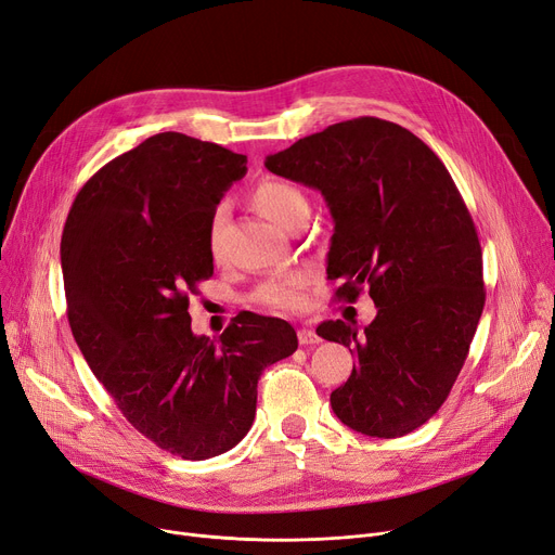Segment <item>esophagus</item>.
<instances>
[{
  "instance_id": "1",
  "label": "esophagus",
  "mask_w": 555,
  "mask_h": 555,
  "mask_svg": "<svg viewBox=\"0 0 555 555\" xmlns=\"http://www.w3.org/2000/svg\"><path fill=\"white\" fill-rule=\"evenodd\" d=\"M298 340H300V346H315V343H321V336L315 334L311 327H300Z\"/></svg>"
}]
</instances>
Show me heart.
<instances>
[{"instance_id": "b5f03b06", "label": "heart", "mask_w": 555, "mask_h": 555, "mask_svg": "<svg viewBox=\"0 0 555 555\" xmlns=\"http://www.w3.org/2000/svg\"><path fill=\"white\" fill-rule=\"evenodd\" d=\"M253 205L275 225L286 228V223L292 221L300 209L307 207V198L298 188H294V184L280 182V180H267L253 190ZM223 219H225L223 209H217L212 221H209L207 246L215 257H219L221 253ZM309 282H311L309 271H284L263 282L257 288L255 298L259 305L269 309L294 311L305 305V286Z\"/></svg>"}]
</instances>
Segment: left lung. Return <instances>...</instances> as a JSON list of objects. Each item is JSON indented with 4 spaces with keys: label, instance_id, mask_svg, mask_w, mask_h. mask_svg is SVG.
Wrapping results in <instances>:
<instances>
[{
    "label": "left lung",
    "instance_id": "8db88e82",
    "mask_svg": "<svg viewBox=\"0 0 555 555\" xmlns=\"http://www.w3.org/2000/svg\"><path fill=\"white\" fill-rule=\"evenodd\" d=\"M275 176L319 190L334 221L327 280L361 286L375 321H327L319 336L357 357L332 392L336 417L373 438L417 429L442 406L486 305L477 228L440 163L411 130L377 117L327 126L269 155Z\"/></svg>",
    "mask_w": 555,
    "mask_h": 555
}]
</instances>
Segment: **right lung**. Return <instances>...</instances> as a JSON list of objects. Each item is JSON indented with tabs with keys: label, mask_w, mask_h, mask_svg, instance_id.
<instances>
[{
	"label": "right lung",
	"mask_w": 555,
	"mask_h": 555,
	"mask_svg": "<svg viewBox=\"0 0 555 555\" xmlns=\"http://www.w3.org/2000/svg\"><path fill=\"white\" fill-rule=\"evenodd\" d=\"M246 163L157 133L83 184L63 230L67 319L90 371L130 425L188 461L248 434L263 367L298 348L286 321L250 311L217 340L192 332L190 296L215 273L209 221Z\"/></svg>",
	"instance_id": "right-lung-1"
}]
</instances>
